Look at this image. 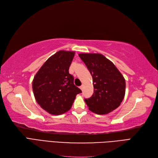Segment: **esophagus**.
<instances>
[{
    "label": "esophagus",
    "instance_id": "34e87169",
    "mask_svg": "<svg viewBox=\"0 0 158 158\" xmlns=\"http://www.w3.org/2000/svg\"><path fill=\"white\" fill-rule=\"evenodd\" d=\"M80 88L81 90H83V85H81V86H80Z\"/></svg>",
    "mask_w": 158,
    "mask_h": 158
}]
</instances>
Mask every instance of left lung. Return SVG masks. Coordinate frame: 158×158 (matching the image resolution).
Wrapping results in <instances>:
<instances>
[{
    "mask_svg": "<svg viewBox=\"0 0 158 158\" xmlns=\"http://www.w3.org/2000/svg\"><path fill=\"white\" fill-rule=\"evenodd\" d=\"M80 58L86 65L94 84L92 96L85 99L89 109L105 114L121 105L125 94L126 83L123 76L111 60L99 53H80Z\"/></svg>",
    "mask_w": 158,
    "mask_h": 158,
    "instance_id": "1",
    "label": "left lung"
}]
</instances>
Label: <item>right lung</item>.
Returning <instances> with one entry per match:
<instances>
[{"label": "right lung", "instance_id": "right-lung-1", "mask_svg": "<svg viewBox=\"0 0 158 158\" xmlns=\"http://www.w3.org/2000/svg\"><path fill=\"white\" fill-rule=\"evenodd\" d=\"M74 51H59L47 59L38 70L32 82L35 100L42 109L58 115L70 109L76 95L82 92L74 84L69 67Z\"/></svg>", "mask_w": 158, "mask_h": 158}]
</instances>
